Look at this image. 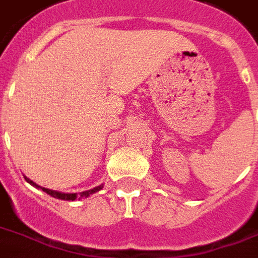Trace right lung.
<instances>
[{
	"mask_svg": "<svg viewBox=\"0 0 258 258\" xmlns=\"http://www.w3.org/2000/svg\"><path fill=\"white\" fill-rule=\"evenodd\" d=\"M25 179L30 183V185L35 186L36 189H42L43 191L47 192V194H49V196L53 197V198L64 199V201H75V199H77V197H79V196H80V198H86V197H89L90 194H94V192L99 191V190L102 189V185H101V186H97V187H94V189H92V190H86V191L80 192V194H77V192H60V191H55V190L45 189V187H42V186L36 185L34 181H31V179L27 178L26 176H25Z\"/></svg>",
	"mask_w": 258,
	"mask_h": 258,
	"instance_id": "right-lung-1",
	"label": "right lung"
}]
</instances>
